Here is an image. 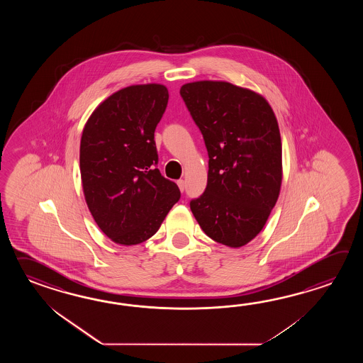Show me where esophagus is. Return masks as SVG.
I'll return each mask as SVG.
<instances>
[{
  "label": "esophagus",
  "mask_w": 363,
  "mask_h": 363,
  "mask_svg": "<svg viewBox=\"0 0 363 363\" xmlns=\"http://www.w3.org/2000/svg\"><path fill=\"white\" fill-rule=\"evenodd\" d=\"M178 186L179 189L182 191V192H184L185 189V182L183 180V179H180V180H178Z\"/></svg>",
  "instance_id": "obj_1"
}]
</instances>
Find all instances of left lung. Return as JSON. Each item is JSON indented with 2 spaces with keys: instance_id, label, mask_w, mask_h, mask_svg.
I'll return each instance as SVG.
<instances>
[{
  "instance_id": "left-lung-1",
  "label": "left lung",
  "mask_w": 363,
  "mask_h": 363,
  "mask_svg": "<svg viewBox=\"0 0 363 363\" xmlns=\"http://www.w3.org/2000/svg\"><path fill=\"white\" fill-rule=\"evenodd\" d=\"M180 94L208 153V184L191 210L202 231L225 247L247 245L278 201L281 139L262 94L220 80L182 85Z\"/></svg>"
}]
</instances>
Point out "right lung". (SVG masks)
<instances>
[{"label": "right lung", "instance_id": "right-lung-1", "mask_svg": "<svg viewBox=\"0 0 363 363\" xmlns=\"http://www.w3.org/2000/svg\"><path fill=\"white\" fill-rule=\"evenodd\" d=\"M163 84L130 85L102 101L80 140V175L94 222L119 245H138L160 230L180 199L155 164V131L167 106Z\"/></svg>", "mask_w": 363, "mask_h": 363}]
</instances>
